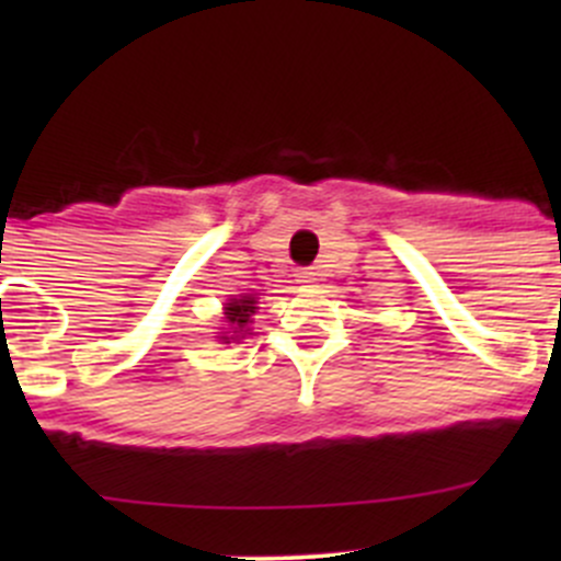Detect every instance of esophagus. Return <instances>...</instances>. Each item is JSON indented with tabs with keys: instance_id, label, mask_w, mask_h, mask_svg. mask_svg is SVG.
<instances>
[{
	"instance_id": "34e87169",
	"label": "esophagus",
	"mask_w": 561,
	"mask_h": 561,
	"mask_svg": "<svg viewBox=\"0 0 561 561\" xmlns=\"http://www.w3.org/2000/svg\"><path fill=\"white\" fill-rule=\"evenodd\" d=\"M314 271L312 268H301V271H298V274H296V282H298V285H304V287H309V285H312V282H314Z\"/></svg>"
}]
</instances>
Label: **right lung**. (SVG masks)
I'll list each match as a JSON object with an SVG mask.
<instances>
[{
	"label": "right lung",
	"instance_id": "1",
	"mask_svg": "<svg viewBox=\"0 0 561 561\" xmlns=\"http://www.w3.org/2000/svg\"><path fill=\"white\" fill-rule=\"evenodd\" d=\"M254 309H257V296H252V293H244V296L239 298H230V301L225 304V322L230 325L228 331L230 336H219V339H222L225 344H230V339H244V328L252 322Z\"/></svg>",
	"mask_w": 561,
	"mask_h": 561
}]
</instances>
